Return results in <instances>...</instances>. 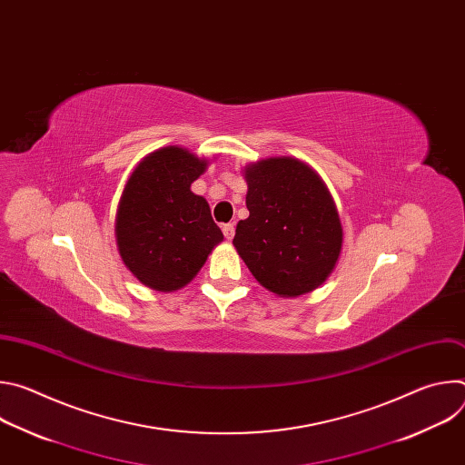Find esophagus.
I'll use <instances>...</instances> for the list:
<instances>
[{
    "mask_svg": "<svg viewBox=\"0 0 465 465\" xmlns=\"http://www.w3.org/2000/svg\"><path fill=\"white\" fill-rule=\"evenodd\" d=\"M223 233H224V237L228 239V241H232L233 239V235H235V224H224L223 226Z\"/></svg>",
    "mask_w": 465,
    "mask_h": 465,
    "instance_id": "1",
    "label": "esophagus"
}]
</instances>
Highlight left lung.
I'll list each match as a JSON object with an SVG mask.
<instances>
[{
  "mask_svg": "<svg viewBox=\"0 0 465 465\" xmlns=\"http://www.w3.org/2000/svg\"><path fill=\"white\" fill-rule=\"evenodd\" d=\"M248 219L233 246L253 278L294 298L320 287L342 250V224L322 178L303 162L282 156L244 167Z\"/></svg>",
  "mask_w": 465,
  "mask_h": 465,
  "instance_id": "left-lung-1",
  "label": "left lung"
}]
</instances>
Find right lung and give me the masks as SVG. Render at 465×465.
<instances>
[{"label":"right lung","instance_id":"add662e5","mask_svg":"<svg viewBox=\"0 0 465 465\" xmlns=\"http://www.w3.org/2000/svg\"><path fill=\"white\" fill-rule=\"evenodd\" d=\"M208 167L182 147L151 153L130 174L115 215L117 250L143 285L171 292L187 285L224 239L206 198L191 183Z\"/></svg>","mask_w":465,"mask_h":465}]
</instances>
